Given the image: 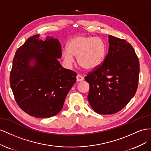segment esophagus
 <instances>
[{"label":"esophagus","mask_w":151,"mask_h":151,"mask_svg":"<svg viewBox=\"0 0 151 151\" xmlns=\"http://www.w3.org/2000/svg\"><path fill=\"white\" fill-rule=\"evenodd\" d=\"M83 80V77L82 76H81L80 75H78L76 76V81H78V82H80V81H82Z\"/></svg>","instance_id":"esophagus-1"}]
</instances>
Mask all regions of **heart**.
I'll return each mask as SVG.
<instances>
[{
	"label": "heart",
	"mask_w": 151,
	"mask_h": 151,
	"mask_svg": "<svg viewBox=\"0 0 151 151\" xmlns=\"http://www.w3.org/2000/svg\"><path fill=\"white\" fill-rule=\"evenodd\" d=\"M107 54L106 42L99 37L77 35L69 40L66 50L62 52V57L68 65L77 61L81 66L89 71L99 68L104 63Z\"/></svg>",
	"instance_id": "heart-1"
}]
</instances>
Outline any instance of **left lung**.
Segmentation results:
<instances>
[{
	"label": "left lung",
	"mask_w": 151,
	"mask_h": 151,
	"mask_svg": "<svg viewBox=\"0 0 151 151\" xmlns=\"http://www.w3.org/2000/svg\"><path fill=\"white\" fill-rule=\"evenodd\" d=\"M109 49L104 63L85 77L89 83L88 101L101 114L121 111L135 96L139 76V61L130 43L109 35Z\"/></svg>",
	"instance_id": "8db88e82"
}]
</instances>
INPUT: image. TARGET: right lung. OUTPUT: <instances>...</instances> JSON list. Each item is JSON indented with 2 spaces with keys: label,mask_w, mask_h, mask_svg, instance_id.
I'll list each match as a JSON object with an SVG mask.
<instances>
[{
  "label": "right lung",
  "mask_w": 151,
  "mask_h": 151,
  "mask_svg": "<svg viewBox=\"0 0 151 151\" xmlns=\"http://www.w3.org/2000/svg\"><path fill=\"white\" fill-rule=\"evenodd\" d=\"M61 44L57 38L29 37L16 52L10 85L17 104L37 118L58 114L76 82V73L62 67Z\"/></svg>",
  "instance_id": "add662e5"
}]
</instances>
